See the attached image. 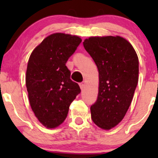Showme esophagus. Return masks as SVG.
Returning a JSON list of instances; mask_svg holds the SVG:
<instances>
[{
	"mask_svg": "<svg viewBox=\"0 0 158 158\" xmlns=\"http://www.w3.org/2000/svg\"><path fill=\"white\" fill-rule=\"evenodd\" d=\"M79 86H80L81 89L83 90V89H84V88H85V84H84V83H79Z\"/></svg>",
	"mask_w": 158,
	"mask_h": 158,
	"instance_id": "obj_1",
	"label": "esophagus"
}]
</instances>
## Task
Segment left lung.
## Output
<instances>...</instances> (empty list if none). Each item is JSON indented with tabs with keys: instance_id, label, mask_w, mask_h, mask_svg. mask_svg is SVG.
Instances as JSON below:
<instances>
[{
	"instance_id": "left-lung-1",
	"label": "left lung",
	"mask_w": 158,
	"mask_h": 158,
	"mask_svg": "<svg viewBox=\"0 0 158 158\" xmlns=\"http://www.w3.org/2000/svg\"><path fill=\"white\" fill-rule=\"evenodd\" d=\"M83 46L99 71V93L90 106L91 119L99 128L109 130L122 120L131 105L138 82V57L120 36L90 37Z\"/></svg>"
}]
</instances>
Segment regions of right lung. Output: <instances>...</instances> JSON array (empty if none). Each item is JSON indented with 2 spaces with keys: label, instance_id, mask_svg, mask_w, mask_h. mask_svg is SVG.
<instances>
[{
  "label": "right lung",
  "instance_id": "1",
  "mask_svg": "<svg viewBox=\"0 0 158 158\" xmlns=\"http://www.w3.org/2000/svg\"><path fill=\"white\" fill-rule=\"evenodd\" d=\"M81 39L76 35L54 33L43 40L30 55L26 85L35 117L47 128H56L64 121L69 107L81 89L70 79L68 59Z\"/></svg>",
  "mask_w": 158,
  "mask_h": 158
}]
</instances>
